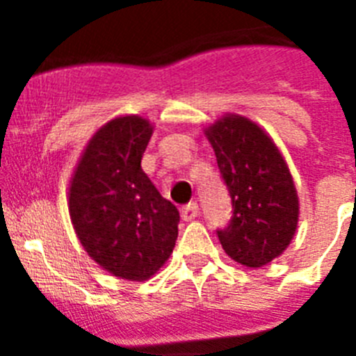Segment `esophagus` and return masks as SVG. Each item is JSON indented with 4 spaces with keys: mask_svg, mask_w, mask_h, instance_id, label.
Segmentation results:
<instances>
[{
    "mask_svg": "<svg viewBox=\"0 0 356 356\" xmlns=\"http://www.w3.org/2000/svg\"><path fill=\"white\" fill-rule=\"evenodd\" d=\"M180 213L184 221H193V219L197 217V213H200V209H197L196 203H188V205H185L184 209L180 210Z\"/></svg>",
    "mask_w": 356,
    "mask_h": 356,
    "instance_id": "1",
    "label": "esophagus"
}]
</instances>
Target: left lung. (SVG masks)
<instances>
[{"label": "left lung", "mask_w": 356, "mask_h": 356, "mask_svg": "<svg viewBox=\"0 0 356 356\" xmlns=\"http://www.w3.org/2000/svg\"><path fill=\"white\" fill-rule=\"evenodd\" d=\"M234 203V217L217 232L222 250L241 266L264 267L291 244L300 197L284 155L250 118L225 114L203 128Z\"/></svg>", "instance_id": "obj_1"}]
</instances>
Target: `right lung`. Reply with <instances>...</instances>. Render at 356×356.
I'll return each instance as SVG.
<instances>
[{"mask_svg":"<svg viewBox=\"0 0 356 356\" xmlns=\"http://www.w3.org/2000/svg\"><path fill=\"white\" fill-rule=\"evenodd\" d=\"M153 124L118 115L90 137L69 181L72 228L90 259L112 276L146 282L175 250L180 213L140 168Z\"/></svg>","mask_w":356,"mask_h":356,"instance_id":"obj_1","label":"right lung"}]
</instances>
